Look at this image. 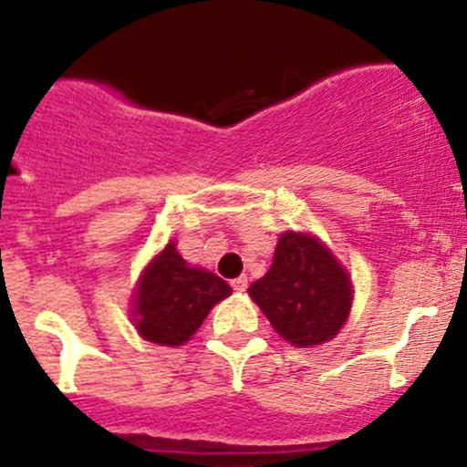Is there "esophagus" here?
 I'll list each match as a JSON object with an SVG mask.
<instances>
[{
	"label": "esophagus",
	"mask_w": 467,
	"mask_h": 467,
	"mask_svg": "<svg viewBox=\"0 0 467 467\" xmlns=\"http://www.w3.org/2000/svg\"><path fill=\"white\" fill-rule=\"evenodd\" d=\"M230 285H233L234 292H245V287H248V276H237L230 281Z\"/></svg>",
	"instance_id": "1"
}]
</instances>
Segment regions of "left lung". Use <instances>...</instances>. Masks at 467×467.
I'll use <instances>...</instances> for the list:
<instances>
[{
  "label": "left lung",
  "instance_id": "1",
  "mask_svg": "<svg viewBox=\"0 0 467 467\" xmlns=\"http://www.w3.org/2000/svg\"><path fill=\"white\" fill-rule=\"evenodd\" d=\"M248 294L283 340L314 347L331 340L347 323L353 285L323 241L287 230L278 239L272 267Z\"/></svg>",
  "mask_w": 467,
  "mask_h": 467
}]
</instances>
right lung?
<instances>
[{
    "instance_id": "obj_1",
    "label": "right lung",
    "mask_w": 467,
    "mask_h": 467,
    "mask_svg": "<svg viewBox=\"0 0 467 467\" xmlns=\"http://www.w3.org/2000/svg\"><path fill=\"white\" fill-rule=\"evenodd\" d=\"M223 278L182 259L175 241L144 267L133 294V325L144 340L180 347L200 329L219 301L230 296Z\"/></svg>"
}]
</instances>
